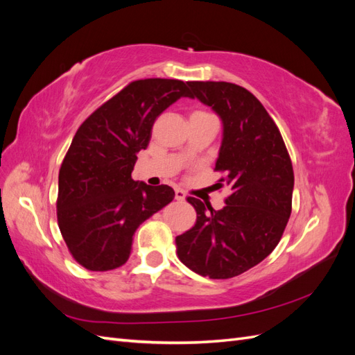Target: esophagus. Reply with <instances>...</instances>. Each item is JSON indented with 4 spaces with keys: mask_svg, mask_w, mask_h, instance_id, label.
<instances>
[{
    "mask_svg": "<svg viewBox=\"0 0 355 355\" xmlns=\"http://www.w3.org/2000/svg\"><path fill=\"white\" fill-rule=\"evenodd\" d=\"M175 198H176L178 201H184V200L187 198L185 192L182 191V189H179V188H176V189H175Z\"/></svg>",
    "mask_w": 355,
    "mask_h": 355,
    "instance_id": "34e87169",
    "label": "esophagus"
}]
</instances>
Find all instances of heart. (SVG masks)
<instances>
[{"label":"heart","instance_id":"heart-1","mask_svg":"<svg viewBox=\"0 0 355 355\" xmlns=\"http://www.w3.org/2000/svg\"><path fill=\"white\" fill-rule=\"evenodd\" d=\"M194 114H206V112H201V111H197V112H194ZM194 114H192V115H194Z\"/></svg>","mask_w":355,"mask_h":355}]
</instances>
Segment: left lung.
Here are the masks:
<instances>
[{
	"mask_svg": "<svg viewBox=\"0 0 355 355\" xmlns=\"http://www.w3.org/2000/svg\"><path fill=\"white\" fill-rule=\"evenodd\" d=\"M189 98L219 115L222 145L214 170L231 194L220 210L188 197L197 222L178 235L180 262L202 275L225 280L262 262L280 241L292 213L293 167L280 130L254 96L237 84L189 81ZM207 205V204H206Z\"/></svg>",
	"mask_w": 355,
	"mask_h": 355,
	"instance_id": "8db88e82",
	"label": "left lung"
}]
</instances>
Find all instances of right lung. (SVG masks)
Instances as JSON below:
<instances>
[{
  "label": "right lung",
  "mask_w": 355,
  "mask_h": 355,
  "mask_svg": "<svg viewBox=\"0 0 355 355\" xmlns=\"http://www.w3.org/2000/svg\"><path fill=\"white\" fill-rule=\"evenodd\" d=\"M188 83L133 81L75 133L59 170L58 223L72 257L89 271L127 262L139 225L175 198L167 185L133 180L137 153L151 141L157 116L180 98Z\"/></svg>",
  "instance_id": "obj_1"
}]
</instances>
